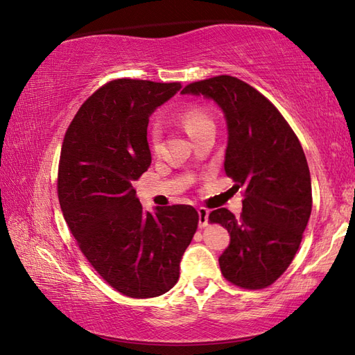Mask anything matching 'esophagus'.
I'll list each match as a JSON object with an SVG mask.
<instances>
[{
    "label": "esophagus",
    "mask_w": 355,
    "mask_h": 355,
    "mask_svg": "<svg viewBox=\"0 0 355 355\" xmlns=\"http://www.w3.org/2000/svg\"><path fill=\"white\" fill-rule=\"evenodd\" d=\"M197 212H198V226L205 227L207 225V220H209V211H207L206 207H198Z\"/></svg>",
    "instance_id": "1"
}]
</instances>
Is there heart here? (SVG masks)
Segmentation results:
<instances>
[{"label": "heart", "instance_id": "b5f03b06", "mask_svg": "<svg viewBox=\"0 0 355 355\" xmlns=\"http://www.w3.org/2000/svg\"><path fill=\"white\" fill-rule=\"evenodd\" d=\"M178 123L182 124L183 129L186 130V134L191 138L200 134V132H203L205 129L214 128L212 118L203 107L200 106H189L187 109H184L183 112L178 115ZM158 141H159V129L154 126L150 132V146L154 150L158 149Z\"/></svg>", "mask_w": 355, "mask_h": 355}]
</instances>
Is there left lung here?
<instances>
[{
	"label": "left lung",
	"instance_id": "8db88e82",
	"mask_svg": "<svg viewBox=\"0 0 355 355\" xmlns=\"http://www.w3.org/2000/svg\"><path fill=\"white\" fill-rule=\"evenodd\" d=\"M221 109L227 126L225 172L245 193L241 217L220 207L209 214L231 235L218 257L221 274L240 288L261 289L288 269L312 209L311 173L300 141L259 90L220 75L187 85Z\"/></svg>",
	"mask_w": 355,
	"mask_h": 355
}]
</instances>
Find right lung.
Masks as SVG:
<instances>
[{"instance_id":"obj_1","label":"right lung","mask_w":355,"mask_h":355,"mask_svg":"<svg viewBox=\"0 0 355 355\" xmlns=\"http://www.w3.org/2000/svg\"><path fill=\"white\" fill-rule=\"evenodd\" d=\"M180 89L110 81L80 107L62 141L58 198L66 223L96 272L132 298L168 293L197 231L192 206L143 211L134 187L152 162L149 116Z\"/></svg>"}]
</instances>
